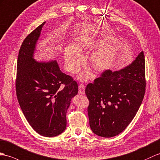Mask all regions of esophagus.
<instances>
[{"instance_id":"1","label":"esophagus","mask_w":160,"mask_h":160,"mask_svg":"<svg viewBox=\"0 0 160 160\" xmlns=\"http://www.w3.org/2000/svg\"><path fill=\"white\" fill-rule=\"evenodd\" d=\"M79 93L80 94H84L85 93V85L83 83L79 85Z\"/></svg>"}]
</instances>
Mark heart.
Returning <instances> with one entry per match:
<instances>
[{"instance_id":"b5f03b06","label":"heart","mask_w":160,"mask_h":160,"mask_svg":"<svg viewBox=\"0 0 160 160\" xmlns=\"http://www.w3.org/2000/svg\"><path fill=\"white\" fill-rule=\"evenodd\" d=\"M93 39L89 36L82 37L77 46L69 45L65 49L64 58L66 68L69 72H76L80 68L83 59L81 50L89 49L93 44ZM115 48L114 45L102 47L89 57V64L96 71H102L107 69L112 64L115 55Z\"/></svg>"}]
</instances>
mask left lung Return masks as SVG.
<instances>
[{
	"label": "left lung",
	"instance_id": "1",
	"mask_svg": "<svg viewBox=\"0 0 160 160\" xmlns=\"http://www.w3.org/2000/svg\"><path fill=\"white\" fill-rule=\"evenodd\" d=\"M145 60L143 51L119 71L105 70L85 88L89 126L95 134L111 138L120 134L137 112L145 96Z\"/></svg>",
	"mask_w": 160,
	"mask_h": 160
}]
</instances>
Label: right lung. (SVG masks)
Returning <instances> with one entry per match:
<instances>
[{"mask_svg": "<svg viewBox=\"0 0 160 160\" xmlns=\"http://www.w3.org/2000/svg\"><path fill=\"white\" fill-rule=\"evenodd\" d=\"M45 22L32 31L19 51L15 79L16 95L26 119L34 131L52 137L67 127V111L78 93L73 78L62 72L56 60L37 62L33 58Z\"/></svg>", "mask_w": 160, "mask_h": 160, "instance_id": "obj_1", "label": "right lung"}]
</instances>
